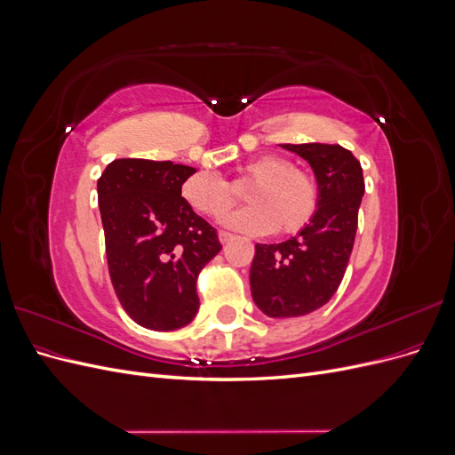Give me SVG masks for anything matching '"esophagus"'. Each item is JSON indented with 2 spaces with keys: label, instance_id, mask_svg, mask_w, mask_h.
<instances>
[{
  "label": "esophagus",
  "instance_id": "34e87169",
  "mask_svg": "<svg viewBox=\"0 0 455 455\" xmlns=\"http://www.w3.org/2000/svg\"><path fill=\"white\" fill-rule=\"evenodd\" d=\"M218 239H220V243L226 244V243H229L233 239V235H231V233H228V231H220L218 233Z\"/></svg>",
  "mask_w": 455,
  "mask_h": 455
}]
</instances>
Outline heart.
Wrapping results in <instances>:
<instances>
[{"label":"heart","mask_w":455,"mask_h":455,"mask_svg":"<svg viewBox=\"0 0 455 455\" xmlns=\"http://www.w3.org/2000/svg\"><path fill=\"white\" fill-rule=\"evenodd\" d=\"M231 185L237 189L251 186L244 197L252 206L226 216L222 224L229 229L251 235H267L277 229L281 235H296L319 211V186L281 156H259L243 164ZM180 194L191 211L209 218L224 216L237 203L229 184L209 171L186 178Z\"/></svg>","instance_id":"obj_1"}]
</instances>
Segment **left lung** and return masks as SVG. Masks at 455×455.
Segmentation results:
<instances>
[{
    "instance_id": "1",
    "label": "left lung",
    "mask_w": 455,
    "mask_h": 455,
    "mask_svg": "<svg viewBox=\"0 0 455 455\" xmlns=\"http://www.w3.org/2000/svg\"><path fill=\"white\" fill-rule=\"evenodd\" d=\"M281 146L311 164L321 203L296 237L256 244L251 291L261 313L291 319L323 307L336 294L353 251L364 178L361 163L339 144Z\"/></svg>"
}]
</instances>
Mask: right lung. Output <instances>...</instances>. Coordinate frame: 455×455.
Returning <instances> with one entry per match:
<instances>
[{
    "mask_svg": "<svg viewBox=\"0 0 455 455\" xmlns=\"http://www.w3.org/2000/svg\"><path fill=\"white\" fill-rule=\"evenodd\" d=\"M194 167L116 159L99 178L109 279L123 309L149 330H176L199 309L197 277L222 251L216 229L182 199Z\"/></svg>",
    "mask_w": 455,
    "mask_h": 455,
    "instance_id": "obj_1",
    "label": "right lung"
}]
</instances>
